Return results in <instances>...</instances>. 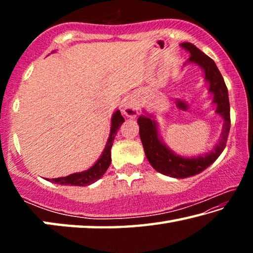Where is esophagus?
<instances>
[{"instance_id":"1","label":"esophagus","mask_w":253,"mask_h":253,"mask_svg":"<svg viewBox=\"0 0 253 253\" xmlns=\"http://www.w3.org/2000/svg\"><path fill=\"white\" fill-rule=\"evenodd\" d=\"M124 114L130 118L136 117L137 114H138V108H137L136 104H134V102H127L125 108H124Z\"/></svg>"}]
</instances>
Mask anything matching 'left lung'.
<instances>
[{"mask_svg": "<svg viewBox=\"0 0 253 253\" xmlns=\"http://www.w3.org/2000/svg\"><path fill=\"white\" fill-rule=\"evenodd\" d=\"M181 45L191 53L188 61L198 63L204 70L205 80L209 81L210 91L214 96L213 102L216 104V113L223 117L224 124L220 142L216 144L211 153L204 156L186 158L174 154L162 143L158 137L155 121L147 116H139L137 119L139 125V136L148 162L157 172L176 178L193 176L215 162L225 147L231 126L228 88L215 62L190 42H185Z\"/></svg>", "mask_w": 253, "mask_h": 253, "instance_id": "left-lung-1", "label": "left lung"}]
</instances>
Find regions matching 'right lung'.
Returning a JSON list of instances; mask_svg holds the SVG:
<instances>
[{"mask_svg":"<svg viewBox=\"0 0 253 253\" xmlns=\"http://www.w3.org/2000/svg\"><path fill=\"white\" fill-rule=\"evenodd\" d=\"M125 122V119L122 116L121 111L117 110L114 114L113 118H111V128H110V136L107 142L106 147L104 149V153L100 156L99 160L96 162V164L87 170L81 173H75L71 175H68L65 177H58V178H51L53 183L61 184V185H75V186H85L90 185V184L95 183L97 179H99L102 175L106 173L108 169L111 157H110V149L113 147V143L116 136L117 131L121 127L122 124Z\"/></svg>","mask_w":253,"mask_h":253,"instance_id":"add662e5","label":"right lung"}]
</instances>
